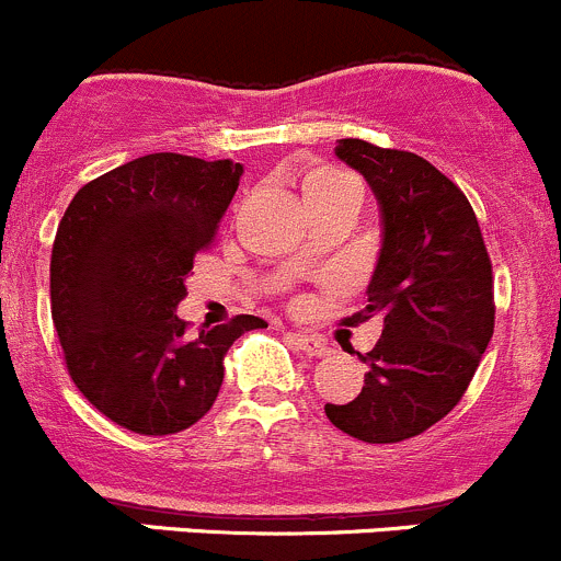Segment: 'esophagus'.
Wrapping results in <instances>:
<instances>
[{"label":"esophagus","mask_w":561,"mask_h":561,"mask_svg":"<svg viewBox=\"0 0 561 561\" xmlns=\"http://www.w3.org/2000/svg\"><path fill=\"white\" fill-rule=\"evenodd\" d=\"M291 343L294 346L299 348V352H305L308 354V357H324L327 352H330V346H327L324 341H321V337H316V335H302V332H291Z\"/></svg>","instance_id":"34e87169"}]
</instances>
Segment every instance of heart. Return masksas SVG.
Returning a JSON list of instances; mask_svg holds the SVG:
<instances>
[{"mask_svg":"<svg viewBox=\"0 0 561 561\" xmlns=\"http://www.w3.org/2000/svg\"><path fill=\"white\" fill-rule=\"evenodd\" d=\"M337 182H352V180H348L346 174H341V171L319 169L308 176V182H305V193L316 191V187H324V185H337Z\"/></svg>","mask_w":561,"mask_h":561,"instance_id":"b5f03b06","label":"heart"}]
</instances>
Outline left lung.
Wrapping results in <instances>:
<instances>
[{
  "label": "left lung",
  "instance_id": "8db88e82",
  "mask_svg": "<svg viewBox=\"0 0 561 561\" xmlns=\"http://www.w3.org/2000/svg\"><path fill=\"white\" fill-rule=\"evenodd\" d=\"M335 154L365 176L381 224L368 305L346 324L379 316L385 330L357 354L363 392L324 412L343 434L390 445L439 423L467 392L493 335L491 259L461 187L428 160L359 138H341Z\"/></svg>",
  "mask_w": 561,
  "mask_h": 561
}]
</instances>
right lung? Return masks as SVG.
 <instances>
[{
	"mask_svg": "<svg viewBox=\"0 0 561 561\" xmlns=\"http://www.w3.org/2000/svg\"><path fill=\"white\" fill-rule=\"evenodd\" d=\"M242 163L154 152L81 187L51 251V316L70 379L122 428L165 436L209 412L224 354L259 316L187 335L176 305L215 240Z\"/></svg>",
	"mask_w": 561,
	"mask_h": 561,
	"instance_id": "obj_1",
	"label": "right lung"
}]
</instances>
